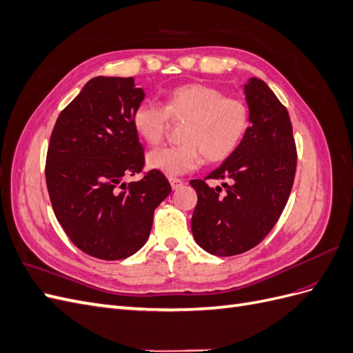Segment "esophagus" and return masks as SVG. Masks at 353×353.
<instances>
[{"label":"esophagus","instance_id":"1","mask_svg":"<svg viewBox=\"0 0 353 353\" xmlns=\"http://www.w3.org/2000/svg\"><path fill=\"white\" fill-rule=\"evenodd\" d=\"M169 183H170V187H172V190H178L184 185V181L179 179V178H169Z\"/></svg>","mask_w":353,"mask_h":353}]
</instances>
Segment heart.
<instances>
[{
  "mask_svg": "<svg viewBox=\"0 0 353 353\" xmlns=\"http://www.w3.org/2000/svg\"><path fill=\"white\" fill-rule=\"evenodd\" d=\"M169 117L184 121L176 145H165L147 154V166L168 176L196 169L203 156L208 162H221L236 150L245 135L250 112L244 101L225 97L221 90L206 83H185L169 91L163 108L144 101L134 110L137 135L156 145L166 134Z\"/></svg>",
  "mask_w": 353,
  "mask_h": 353,
  "instance_id": "b5f03b06",
  "label": "heart"
}]
</instances>
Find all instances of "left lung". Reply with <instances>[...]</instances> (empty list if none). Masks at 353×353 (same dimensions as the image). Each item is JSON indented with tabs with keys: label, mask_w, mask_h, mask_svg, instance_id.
<instances>
[{
	"label": "left lung",
	"mask_w": 353,
	"mask_h": 353,
	"mask_svg": "<svg viewBox=\"0 0 353 353\" xmlns=\"http://www.w3.org/2000/svg\"><path fill=\"white\" fill-rule=\"evenodd\" d=\"M250 126L236 150L205 179H191L197 205L191 231L201 249L234 256L258 245L279 221L296 174V144L287 109L262 79L244 85Z\"/></svg>",
	"instance_id": "1"
}]
</instances>
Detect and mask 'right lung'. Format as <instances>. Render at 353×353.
Segmentation results:
<instances>
[{"instance_id":"right-lung-1","label":"right lung","mask_w":353,"mask_h":353,"mask_svg":"<svg viewBox=\"0 0 353 353\" xmlns=\"http://www.w3.org/2000/svg\"><path fill=\"white\" fill-rule=\"evenodd\" d=\"M144 95L134 78H92L51 132L46 179L52 210L72 243L97 259L119 261L140 250L154 209L172 190L154 169L137 183L122 181L144 168L132 125Z\"/></svg>"}]
</instances>
